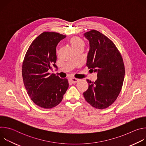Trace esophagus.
I'll return each mask as SVG.
<instances>
[{"instance_id":"1","label":"esophagus","mask_w":146,"mask_h":146,"mask_svg":"<svg viewBox=\"0 0 146 146\" xmlns=\"http://www.w3.org/2000/svg\"><path fill=\"white\" fill-rule=\"evenodd\" d=\"M79 81V79L78 78H70V81L72 82V83H76L78 81Z\"/></svg>"}]
</instances>
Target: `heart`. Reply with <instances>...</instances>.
<instances>
[{
  "label": "heart",
  "mask_w": 146,
  "mask_h": 146,
  "mask_svg": "<svg viewBox=\"0 0 146 146\" xmlns=\"http://www.w3.org/2000/svg\"><path fill=\"white\" fill-rule=\"evenodd\" d=\"M70 43L71 46L73 49H75V48L80 47H84V46L85 45L84 41H83L81 38H80L77 36H74V37H73L72 38H71V39L70 40Z\"/></svg>",
  "instance_id": "1"
}]
</instances>
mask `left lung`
Returning a JSON list of instances; mask_svg holds the SVG:
<instances>
[{
  "mask_svg": "<svg viewBox=\"0 0 146 146\" xmlns=\"http://www.w3.org/2000/svg\"><path fill=\"white\" fill-rule=\"evenodd\" d=\"M84 35L90 46L86 65L97 72L98 78L95 82L87 80L88 88L83 95L93 108L105 109L115 102L121 90L125 76L123 59L113 41L99 31L91 30Z\"/></svg>",
  "mask_w": 146,
  "mask_h": 146,
  "instance_id": "1",
  "label": "left lung"
}]
</instances>
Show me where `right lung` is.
Masks as SVG:
<instances>
[{
    "instance_id": "obj_1",
    "label": "right lung",
    "mask_w": 146,
    "mask_h": 146,
    "mask_svg": "<svg viewBox=\"0 0 146 146\" xmlns=\"http://www.w3.org/2000/svg\"><path fill=\"white\" fill-rule=\"evenodd\" d=\"M66 36L44 32L31 43L24 57L22 76L27 93L38 106L51 109L60 103L69 87L67 78L49 73L58 68L56 47Z\"/></svg>"
}]
</instances>
